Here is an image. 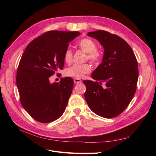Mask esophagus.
<instances>
[{"label": "esophagus", "instance_id": "1", "mask_svg": "<svg viewBox=\"0 0 156 156\" xmlns=\"http://www.w3.org/2000/svg\"><path fill=\"white\" fill-rule=\"evenodd\" d=\"M74 83H75V84H80L82 83V81L81 79L76 78V79H74Z\"/></svg>", "mask_w": 156, "mask_h": 156}]
</instances>
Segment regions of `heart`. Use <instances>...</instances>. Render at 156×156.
I'll use <instances>...</instances> for the list:
<instances>
[{"label": "heart", "instance_id": "obj_1", "mask_svg": "<svg viewBox=\"0 0 156 156\" xmlns=\"http://www.w3.org/2000/svg\"><path fill=\"white\" fill-rule=\"evenodd\" d=\"M79 46L83 51L87 53V58L93 62H96L101 58V53L96 48V44L92 40L89 38H84L79 42ZM73 53L70 49L65 51L64 59L65 62L69 64L72 60ZM92 68L88 64H74L72 66L68 68L66 71V74L68 76L82 78L84 75L91 72Z\"/></svg>", "mask_w": 156, "mask_h": 156}]
</instances>
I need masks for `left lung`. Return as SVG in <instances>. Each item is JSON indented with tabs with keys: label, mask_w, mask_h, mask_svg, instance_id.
<instances>
[{
	"label": "left lung",
	"mask_w": 156,
	"mask_h": 156,
	"mask_svg": "<svg viewBox=\"0 0 156 156\" xmlns=\"http://www.w3.org/2000/svg\"><path fill=\"white\" fill-rule=\"evenodd\" d=\"M104 49L102 62L92 73V81H83L84 98L95 114L111 119L123 112L136 91L138 64L131 47L120 37L104 30L88 32ZM105 82L103 88L101 85Z\"/></svg>",
	"instance_id": "1"
}]
</instances>
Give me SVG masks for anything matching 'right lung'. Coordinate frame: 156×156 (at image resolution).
<instances>
[{"instance_id": "obj_1", "label": "right lung", "mask_w": 156, "mask_h": 156, "mask_svg": "<svg viewBox=\"0 0 156 156\" xmlns=\"http://www.w3.org/2000/svg\"><path fill=\"white\" fill-rule=\"evenodd\" d=\"M79 32L51 30L27 45L19 64L16 84L21 105L36 121L49 123L63 115L72 92L71 77L51 83L49 77L62 69L69 43Z\"/></svg>"}]
</instances>
